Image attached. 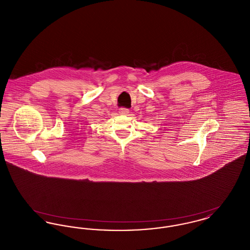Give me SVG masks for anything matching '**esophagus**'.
I'll use <instances>...</instances> for the list:
<instances>
[{"label":"esophagus","instance_id":"obj_1","mask_svg":"<svg viewBox=\"0 0 250 250\" xmlns=\"http://www.w3.org/2000/svg\"><path fill=\"white\" fill-rule=\"evenodd\" d=\"M119 113L123 114V115H127L129 113V109L125 108V107H121V108H119Z\"/></svg>","mask_w":250,"mask_h":250}]
</instances>
